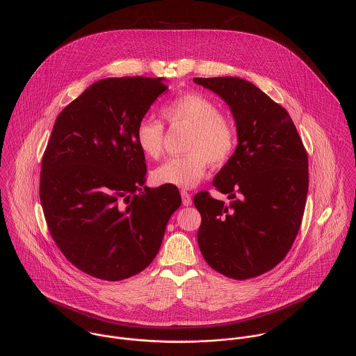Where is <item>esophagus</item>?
<instances>
[{
	"mask_svg": "<svg viewBox=\"0 0 356 356\" xmlns=\"http://www.w3.org/2000/svg\"><path fill=\"white\" fill-rule=\"evenodd\" d=\"M181 197H182V204L184 205H192V196H191V193L189 192H186V191H181Z\"/></svg>",
	"mask_w": 356,
	"mask_h": 356,
	"instance_id": "obj_1",
	"label": "esophagus"
}]
</instances>
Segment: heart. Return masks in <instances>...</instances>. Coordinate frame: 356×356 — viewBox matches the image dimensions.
<instances>
[{
  "label": "heart",
  "instance_id": "1",
  "mask_svg": "<svg viewBox=\"0 0 356 356\" xmlns=\"http://www.w3.org/2000/svg\"><path fill=\"white\" fill-rule=\"evenodd\" d=\"M161 115L172 127L189 129V134L184 148L186 154L168 159L153 170L156 185L193 188L203 179L209 163L222 165L236 149V126L203 93L189 92L175 97L161 108ZM163 143L164 127L160 122L143 119L138 123L136 144L144 156L159 159Z\"/></svg>",
  "mask_w": 356,
  "mask_h": 356
}]
</instances>
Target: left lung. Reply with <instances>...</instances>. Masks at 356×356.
<instances>
[{
  "instance_id": "left-lung-1",
  "label": "left lung",
  "mask_w": 356,
  "mask_h": 356,
  "mask_svg": "<svg viewBox=\"0 0 356 356\" xmlns=\"http://www.w3.org/2000/svg\"><path fill=\"white\" fill-rule=\"evenodd\" d=\"M230 106L238 145L212 185L232 200L199 192L197 243L205 261L233 280L274 268L299 233L308 192V156L284 106L254 83L234 78H193Z\"/></svg>"
}]
</instances>
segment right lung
Instances as JSON below:
<instances>
[{
  "mask_svg": "<svg viewBox=\"0 0 356 356\" xmlns=\"http://www.w3.org/2000/svg\"><path fill=\"white\" fill-rule=\"evenodd\" d=\"M163 78H106L57 116L42 156L40 199L51 238L81 271L120 281L159 252L175 186H145L136 129L168 88Z\"/></svg>",
  "mask_w": 356,
  "mask_h": 356,
  "instance_id": "add662e5",
  "label": "right lung"
}]
</instances>
